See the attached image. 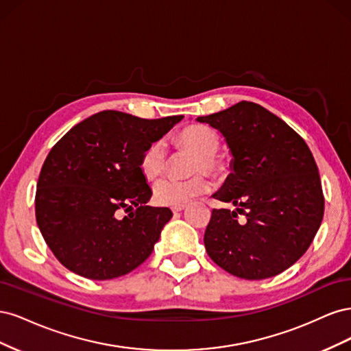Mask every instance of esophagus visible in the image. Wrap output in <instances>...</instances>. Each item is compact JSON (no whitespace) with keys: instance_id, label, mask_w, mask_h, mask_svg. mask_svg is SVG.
Listing matches in <instances>:
<instances>
[{"instance_id":"esophagus-1","label":"esophagus","mask_w":351,"mask_h":351,"mask_svg":"<svg viewBox=\"0 0 351 351\" xmlns=\"http://www.w3.org/2000/svg\"><path fill=\"white\" fill-rule=\"evenodd\" d=\"M186 208V205H178V206H173L171 208V210L174 212V214H176V212H180V210H183Z\"/></svg>"}]
</instances>
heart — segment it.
Masks as SVG:
<instances>
[{
  "mask_svg": "<svg viewBox=\"0 0 351 351\" xmlns=\"http://www.w3.org/2000/svg\"><path fill=\"white\" fill-rule=\"evenodd\" d=\"M178 142L187 151L196 155L190 164L189 174H195L184 180L167 177L154 186L152 199L159 206H178L208 192L209 183L200 173L219 177L224 171L219 151V139L214 130L206 125H190L178 136ZM168 164L167 147L164 142L156 141L146 147L141 158V171L146 180H155L161 176Z\"/></svg>",
  "mask_w": 351,
  "mask_h": 351,
  "instance_id": "1",
  "label": "heart"
}]
</instances>
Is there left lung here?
<instances>
[{
  "label": "left lung",
  "mask_w": 351,
  "mask_h": 351,
  "mask_svg": "<svg viewBox=\"0 0 351 351\" xmlns=\"http://www.w3.org/2000/svg\"><path fill=\"white\" fill-rule=\"evenodd\" d=\"M196 121L224 136L232 155L231 174L214 197L236 209L212 210L204 237L209 258L244 280L278 275L309 249L324 218L309 146L254 102L241 101Z\"/></svg>",
  "instance_id": "obj_1"
}]
</instances>
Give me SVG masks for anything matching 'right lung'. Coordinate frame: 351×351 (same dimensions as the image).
<instances>
[{"instance_id":"1","label":"right lung","mask_w":351,"mask_h":351,"mask_svg":"<svg viewBox=\"0 0 351 351\" xmlns=\"http://www.w3.org/2000/svg\"><path fill=\"white\" fill-rule=\"evenodd\" d=\"M182 120L101 111L52 147L38 178L35 212L42 237L67 269L111 280L149 258L173 212L146 205L152 190L141 158ZM121 210L130 215L120 219Z\"/></svg>"}]
</instances>
